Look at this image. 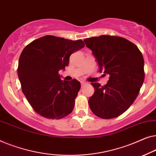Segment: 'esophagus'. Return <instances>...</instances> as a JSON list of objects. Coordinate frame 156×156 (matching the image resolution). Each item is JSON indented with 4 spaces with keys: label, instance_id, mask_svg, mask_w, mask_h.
<instances>
[{
    "label": "esophagus",
    "instance_id": "esophagus-1",
    "mask_svg": "<svg viewBox=\"0 0 156 156\" xmlns=\"http://www.w3.org/2000/svg\"><path fill=\"white\" fill-rule=\"evenodd\" d=\"M80 84H81V86H83V85L86 84V83H85V81H80Z\"/></svg>",
    "mask_w": 156,
    "mask_h": 156
}]
</instances>
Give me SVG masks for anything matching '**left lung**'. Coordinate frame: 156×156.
<instances>
[{
  "label": "left lung",
  "mask_w": 156,
  "mask_h": 156,
  "mask_svg": "<svg viewBox=\"0 0 156 156\" xmlns=\"http://www.w3.org/2000/svg\"><path fill=\"white\" fill-rule=\"evenodd\" d=\"M99 65L109 76L104 86L92 83L95 93L89 98L92 112L102 119L122 115L133 104L144 80V61L134 44L120 37L101 35L84 40Z\"/></svg>",
  "instance_id": "left-lung-1"
}]
</instances>
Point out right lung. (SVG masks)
Segmentation results:
<instances>
[{
	"instance_id": "1",
	"label": "right lung",
	"mask_w": 156,
	"mask_h": 156,
	"mask_svg": "<svg viewBox=\"0 0 156 156\" xmlns=\"http://www.w3.org/2000/svg\"><path fill=\"white\" fill-rule=\"evenodd\" d=\"M84 47L81 39L47 35L32 41L22 51L17 68L22 91L39 115L59 119L72 112L80 83L76 79L62 80L58 71L69 65L73 52Z\"/></svg>"
}]
</instances>
